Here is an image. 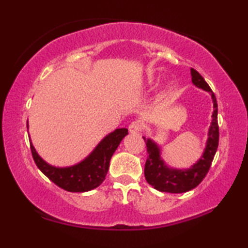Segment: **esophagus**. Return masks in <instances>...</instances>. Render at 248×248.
<instances>
[{
  "label": "esophagus",
  "mask_w": 248,
  "mask_h": 248,
  "mask_svg": "<svg viewBox=\"0 0 248 248\" xmlns=\"http://www.w3.org/2000/svg\"><path fill=\"white\" fill-rule=\"evenodd\" d=\"M141 128H142V124L140 122L135 121V122H132L130 124V126H128V131H130V133L132 134H138L140 133Z\"/></svg>",
  "instance_id": "1"
}]
</instances>
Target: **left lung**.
<instances>
[{"mask_svg": "<svg viewBox=\"0 0 248 248\" xmlns=\"http://www.w3.org/2000/svg\"><path fill=\"white\" fill-rule=\"evenodd\" d=\"M191 76L193 84L200 89L208 91L212 98L213 113L212 122L208 132V140H206L204 151L194 165L186 169H177L166 165L164 159L161 158V149L154 140L143 138L149 154L144 166L145 179L152 187L160 192L185 193L195 188L208 174L217 149H218V104H217L216 96L198 71L191 69Z\"/></svg>", "mask_w": 248, "mask_h": 248, "instance_id": "obj_1", "label": "left lung"}]
</instances>
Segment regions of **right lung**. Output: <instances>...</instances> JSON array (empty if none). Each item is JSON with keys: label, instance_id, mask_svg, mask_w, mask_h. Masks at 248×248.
Here are the masks:
<instances>
[{"label": "right lung", "instance_id": "1", "mask_svg": "<svg viewBox=\"0 0 248 248\" xmlns=\"http://www.w3.org/2000/svg\"><path fill=\"white\" fill-rule=\"evenodd\" d=\"M127 133V128H116L111 133L107 134L82 161L69 167H55L47 164L37 154L31 140L29 141L33 160L43 174L46 175L54 184L67 192L81 193L91 191L104 182L109 168L111 155Z\"/></svg>", "mask_w": 248, "mask_h": 248}]
</instances>
